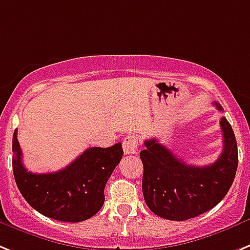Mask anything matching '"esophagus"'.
<instances>
[{
  "mask_svg": "<svg viewBox=\"0 0 250 250\" xmlns=\"http://www.w3.org/2000/svg\"><path fill=\"white\" fill-rule=\"evenodd\" d=\"M123 151H125V154L129 155V154H136V151H137L138 147V140L136 136L129 135L123 140Z\"/></svg>",
  "mask_w": 250,
  "mask_h": 250,
  "instance_id": "1",
  "label": "esophagus"
}]
</instances>
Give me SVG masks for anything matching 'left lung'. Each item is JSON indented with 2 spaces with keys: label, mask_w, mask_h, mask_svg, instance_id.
I'll return each mask as SVG.
<instances>
[{
  "label": "left lung",
  "mask_w": 250,
  "mask_h": 250,
  "mask_svg": "<svg viewBox=\"0 0 250 250\" xmlns=\"http://www.w3.org/2000/svg\"><path fill=\"white\" fill-rule=\"evenodd\" d=\"M216 108L222 112L219 103ZM224 148L213 164H186L156 138L145 141L142 192L148 208L163 219L184 221L207 212L226 196L238 167V145L225 117L220 121Z\"/></svg>",
  "instance_id": "left-lung-1"
}]
</instances>
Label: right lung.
Masks as SVG:
<instances>
[{
	"label": "right lung",
	"mask_w": 250,
	"mask_h": 250,
	"mask_svg": "<svg viewBox=\"0 0 250 250\" xmlns=\"http://www.w3.org/2000/svg\"><path fill=\"white\" fill-rule=\"evenodd\" d=\"M12 152L15 182L26 202L42 215L67 222L87 220L102 208L106 182L123 156L118 142L106 148H87L56 173H30L22 164L16 129Z\"/></svg>",
	"instance_id": "right-lung-1"
}]
</instances>
